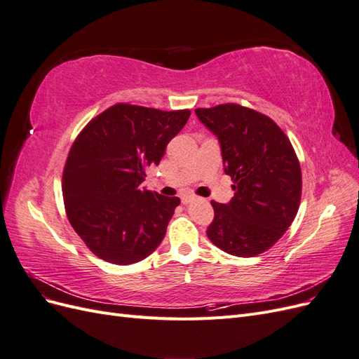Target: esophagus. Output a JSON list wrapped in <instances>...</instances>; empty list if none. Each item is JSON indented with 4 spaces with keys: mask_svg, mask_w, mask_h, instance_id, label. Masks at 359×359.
<instances>
[{
    "mask_svg": "<svg viewBox=\"0 0 359 359\" xmlns=\"http://www.w3.org/2000/svg\"><path fill=\"white\" fill-rule=\"evenodd\" d=\"M191 201H194V196H191V194H184V196H181V202H182L184 205L190 203Z\"/></svg>",
    "mask_w": 359,
    "mask_h": 359,
    "instance_id": "1",
    "label": "esophagus"
}]
</instances>
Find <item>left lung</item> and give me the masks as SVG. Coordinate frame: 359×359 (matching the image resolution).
I'll use <instances>...</instances> for the list:
<instances>
[{
	"label": "left lung",
	"mask_w": 359,
	"mask_h": 359,
	"mask_svg": "<svg viewBox=\"0 0 359 359\" xmlns=\"http://www.w3.org/2000/svg\"><path fill=\"white\" fill-rule=\"evenodd\" d=\"M196 115L219 137L235 194L224 205L211 201L206 229L223 252L253 257L273 247L297 217L302 177L289 137L273 119L250 107L224 103L198 107Z\"/></svg>",
	"instance_id": "left-lung-1"
}]
</instances>
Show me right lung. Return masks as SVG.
<instances>
[{
    "mask_svg": "<svg viewBox=\"0 0 359 359\" xmlns=\"http://www.w3.org/2000/svg\"><path fill=\"white\" fill-rule=\"evenodd\" d=\"M189 116V109L116 103L76 136L62 170L64 208L74 232L97 257L135 264L165 238L180 199L140 189V182Z\"/></svg>",
    "mask_w": 359,
    "mask_h": 359,
    "instance_id": "add662e5",
    "label": "right lung"
}]
</instances>
